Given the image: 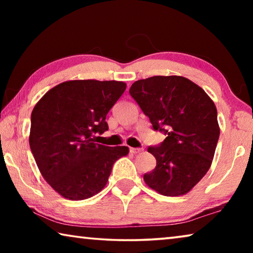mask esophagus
I'll use <instances>...</instances> for the list:
<instances>
[{"instance_id":"1","label":"esophagus","mask_w":253,"mask_h":253,"mask_svg":"<svg viewBox=\"0 0 253 253\" xmlns=\"http://www.w3.org/2000/svg\"><path fill=\"white\" fill-rule=\"evenodd\" d=\"M129 151H130V153H132V154H138V153H140V152H142L143 151V148H130L129 149Z\"/></svg>"}]
</instances>
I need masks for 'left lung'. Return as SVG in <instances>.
Returning a JSON list of instances; mask_svg holds the SVG:
<instances>
[{"label": "left lung", "mask_w": 253, "mask_h": 253, "mask_svg": "<svg viewBox=\"0 0 253 253\" xmlns=\"http://www.w3.org/2000/svg\"><path fill=\"white\" fill-rule=\"evenodd\" d=\"M130 96L166 138L147 151L156 168L144 181L158 193L178 196L190 192L210 169L220 136L217 111L198 84L179 76L137 80Z\"/></svg>", "instance_id": "8db88e82"}]
</instances>
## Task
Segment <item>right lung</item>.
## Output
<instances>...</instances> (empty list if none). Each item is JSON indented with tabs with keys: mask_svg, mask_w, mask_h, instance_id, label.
I'll list each match as a JSON object with an SVG mask.
<instances>
[{
	"mask_svg": "<svg viewBox=\"0 0 253 253\" xmlns=\"http://www.w3.org/2000/svg\"><path fill=\"white\" fill-rule=\"evenodd\" d=\"M126 89L122 81L71 80L59 84L34 106L30 148L42 176L68 200L91 198L108 181L127 146L95 143L108 130L106 116Z\"/></svg>",
	"mask_w": 253,
	"mask_h": 253,
	"instance_id": "add662e5",
	"label": "right lung"
}]
</instances>
